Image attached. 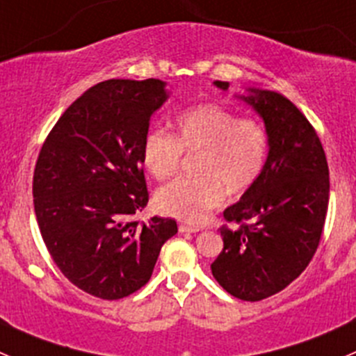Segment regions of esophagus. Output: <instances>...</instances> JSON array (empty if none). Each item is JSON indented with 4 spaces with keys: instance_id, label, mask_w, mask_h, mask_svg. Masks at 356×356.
<instances>
[{
    "instance_id": "1",
    "label": "esophagus",
    "mask_w": 356,
    "mask_h": 356,
    "mask_svg": "<svg viewBox=\"0 0 356 356\" xmlns=\"http://www.w3.org/2000/svg\"><path fill=\"white\" fill-rule=\"evenodd\" d=\"M200 227H195V225H188V224H181L179 225V232H198Z\"/></svg>"
}]
</instances>
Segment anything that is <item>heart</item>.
I'll use <instances>...</instances> for the list:
<instances>
[{"label": "heart", "instance_id": "heart-1", "mask_svg": "<svg viewBox=\"0 0 356 356\" xmlns=\"http://www.w3.org/2000/svg\"><path fill=\"white\" fill-rule=\"evenodd\" d=\"M186 152H200L196 177H181L156 193L161 213L200 224L225 200L257 182L265 167L268 136L254 118H239L218 105H198L177 118V138L149 132L143 143V161L156 179L172 177Z\"/></svg>", "mask_w": 356, "mask_h": 356}]
</instances>
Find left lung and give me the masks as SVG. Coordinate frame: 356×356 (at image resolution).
Instances as JSON below:
<instances>
[{"label":"left lung","mask_w":356,"mask_h":356,"mask_svg":"<svg viewBox=\"0 0 356 356\" xmlns=\"http://www.w3.org/2000/svg\"><path fill=\"white\" fill-rule=\"evenodd\" d=\"M213 86L229 89V82ZM236 98L264 120L268 153L257 182L225 208V220L241 225L220 229L224 250L211 274L232 296L260 301L291 284L317 251L329 204V167L315 129L286 96L250 88Z\"/></svg>","instance_id":"left-lung-1"}]
</instances>
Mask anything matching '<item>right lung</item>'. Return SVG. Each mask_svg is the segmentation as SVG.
Wrapping results in <instances>:
<instances>
[{
	"label": "right lung",
	"instance_id": "right-lung-1",
	"mask_svg": "<svg viewBox=\"0 0 356 356\" xmlns=\"http://www.w3.org/2000/svg\"><path fill=\"white\" fill-rule=\"evenodd\" d=\"M168 95L160 79L92 86L58 118L35 163L44 245L72 284L102 300L143 288L163 243L177 234L172 218H132L148 204L143 143Z\"/></svg>",
	"mask_w": 356,
	"mask_h": 356
}]
</instances>
